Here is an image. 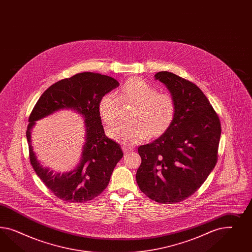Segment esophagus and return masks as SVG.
<instances>
[{
	"mask_svg": "<svg viewBox=\"0 0 252 252\" xmlns=\"http://www.w3.org/2000/svg\"><path fill=\"white\" fill-rule=\"evenodd\" d=\"M122 149L125 153H128L129 152H131V151H133V148L127 145H123Z\"/></svg>",
	"mask_w": 252,
	"mask_h": 252,
	"instance_id": "1",
	"label": "esophagus"
}]
</instances>
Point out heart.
Segmentation results:
<instances>
[{"mask_svg": "<svg viewBox=\"0 0 252 252\" xmlns=\"http://www.w3.org/2000/svg\"><path fill=\"white\" fill-rule=\"evenodd\" d=\"M120 99L133 103L135 107L130 116L133 122L118 123L107 131L108 136L116 141L133 145L145 140L149 135L159 137L175 120L176 104L174 98L168 93H159L145 80L134 77L123 84L119 98L109 92L99 99L98 114L108 126L113 125L119 116Z\"/></svg>", "mask_w": 252, "mask_h": 252, "instance_id": "1", "label": "heart"}]
</instances>
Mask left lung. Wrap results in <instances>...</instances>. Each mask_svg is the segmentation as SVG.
Wrapping results in <instances>:
<instances>
[{"mask_svg":"<svg viewBox=\"0 0 252 252\" xmlns=\"http://www.w3.org/2000/svg\"><path fill=\"white\" fill-rule=\"evenodd\" d=\"M154 77L175 99L176 117L160 137L138 147L141 164L136 178L146 196L172 204L190 197L214 170L221 124L198 86L167 71Z\"/></svg>","mask_w":252,"mask_h":252,"instance_id":"8db88e82","label":"left lung"}]
</instances>
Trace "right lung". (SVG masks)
<instances>
[{
  "label": "right lung",
  "instance_id": "right-lung-1",
  "mask_svg": "<svg viewBox=\"0 0 252 252\" xmlns=\"http://www.w3.org/2000/svg\"><path fill=\"white\" fill-rule=\"evenodd\" d=\"M118 86V81L111 76L79 73L52 85L33 108L27 130L31 165L57 198L83 203L106 189L115 165L124 154L120 145L106 137L98 114V103L104 94ZM63 108L74 109L85 118L86 142L81 162L74 170L61 174L40 164L31 145V129L36 121Z\"/></svg>",
  "mask_w": 252,
  "mask_h": 252
}]
</instances>
